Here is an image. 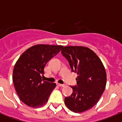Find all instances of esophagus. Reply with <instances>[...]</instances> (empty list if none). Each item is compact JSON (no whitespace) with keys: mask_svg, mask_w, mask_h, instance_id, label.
I'll use <instances>...</instances> for the list:
<instances>
[{"mask_svg":"<svg viewBox=\"0 0 122 122\" xmlns=\"http://www.w3.org/2000/svg\"><path fill=\"white\" fill-rule=\"evenodd\" d=\"M57 86H59V87H64L65 86V85L64 84H61V83H57Z\"/></svg>","mask_w":122,"mask_h":122,"instance_id":"34e87169","label":"esophagus"}]
</instances>
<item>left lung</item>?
Instances as JSON below:
<instances>
[{
    "label": "left lung",
    "instance_id": "1",
    "mask_svg": "<svg viewBox=\"0 0 122 122\" xmlns=\"http://www.w3.org/2000/svg\"><path fill=\"white\" fill-rule=\"evenodd\" d=\"M61 54L68 60L71 71L76 73V85L71 86L73 92L66 97V106L75 113H81L97 104L106 84V73L96 54L83 46H66Z\"/></svg>",
    "mask_w": 122,
    "mask_h": 122
}]
</instances>
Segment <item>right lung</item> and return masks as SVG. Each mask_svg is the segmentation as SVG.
<instances>
[{"instance_id": "right-lung-1", "label": "right lung", "mask_w": 122, "mask_h": 122, "mask_svg": "<svg viewBox=\"0 0 122 122\" xmlns=\"http://www.w3.org/2000/svg\"><path fill=\"white\" fill-rule=\"evenodd\" d=\"M62 46L38 44L25 51L14 65L12 80L22 102L32 108H39L48 101L55 83L42 78L44 68L50 59L59 52Z\"/></svg>"}]
</instances>
